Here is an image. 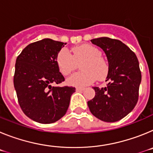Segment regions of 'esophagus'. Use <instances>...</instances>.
<instances>
[{"instance_id": "1", "label": "esophagus", "mask_w": 153, "mask_h": 153, "mask_svg": "<svg viewBox=\"0 0 153 153\" xmlns=\"http://www.w3.org/2000/svg\"><path fill=\"white\" fill-rule=\"evenodd\" d=\"M76 90L78 92L83 91V90H84V88H82V87H76Z\"/></svg>"}]
</instances>
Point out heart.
Masks as SVG:
<instances>
[{
  "mask_svg": "<svg viewBox=\"0 0 153 153\" xmlns=\"http://www.w3.org/2000/svg\"><path fill=\"white\" fill-rule=\"evenodd\" d=\"M81 71L72 75L67 79L70 86L83 87L94 83L97 79L102 80L106 77L109 67L101 56V51L90 44H82L74 47L72 54L67 49L60 50L56 56V63L60 74L68 76L74 70L76 63L82 61Z\"/></svg>",
  "mask_w": 153,
  "mask_h": 153,
  "instance_id": "obj_1",
  "label": "heart"
}]
</instances>
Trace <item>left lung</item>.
<instances>
[{
    "label": "left lung",
    "mask_w": 153,
    "mask_h": 153,
    "mask_svg": "<svg viewBox=\"0 0 153 153\" xmlns=\"http://www.w3.org/2000/svg\"><path fill=\"white\" fill-rule=\"evenodd\" d=\"M91 42L106 53L109 72L106 87H93L96 95L87 104L99 120L117 122L129 114L137 103L142 79L139 61L135 53L117 39L100 37Z\"/></svg>",
    "instance_id": "obj_1"
}]
</instances>
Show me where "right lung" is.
<instances>
[{"instance_id":"add662e5","label":"right lung","mask_w":153,"mask_h":153,"mask_svg":"<svg viewBox=\"0 0 153 153\" xmlns=\"http://www.w3.org/2000/svg\"><path fill=\"white\" fill-rule=\"evenodd\" d=\"M66 44L46 38L27 46L16 60L13 85L19 105L30 119L52 123L66 114L73 86H52L65 80L56 63L58 52Z\"/></svg>"}]
</instances>
